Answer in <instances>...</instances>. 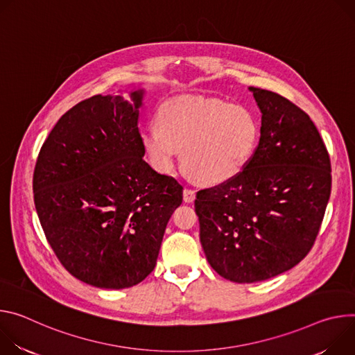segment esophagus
<instances>
[{"label": "esophagus", "instance_id": "1", "mask_svg": "<svg viewBox=\"0 0 355 355\" xmlns=\"http://www.w3.org/2000/svg\"><path fill=\"white\" fill-rule=\"evenodd\" d=\"M196 199V191L191 189H184L183 190V200L186 203H191Z\"/></svg>", "mask_w": 355, "mask_h": 355}]
</instances>
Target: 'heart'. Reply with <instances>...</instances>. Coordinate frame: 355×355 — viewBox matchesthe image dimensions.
I'll use <instances>...</instances> for the list:
<instances>
[{"label": "heart", "instance_id": "b5f03b06", "mask_svg": "<svg viewBox=\"0 0 355 355\" xmlns=\"http://www.w3.org/2000/svg\"><path fill=\"white\" fill-rule=\"evenodd\" d=\"M156 125L141 134L150 165L171 173L183 153L186 173L210 186L241 173L261 135L258 118L248 107L200 96L165 101L157 110Z\"/></svg>", "mask_w": 355, "mask_h": 355}]
</instances>
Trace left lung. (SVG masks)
<instances>
[{"label": "left lung", "instance_id": "1", "mask_svg": "<svg viewBox=\"0 0 355 355\" xmlns=\"http://www.w3.org/2000/svg\"><path fill=\"white\" fill-rule=\"evenodd\" d=\"M248 89L262 114L251 161L194 200L209 263L237 284L297 265L318 237L331 191L329 152L310 116L277 93Z\"/></svg>", "mask_w": 355, "mask_h": 355}]
</instances>
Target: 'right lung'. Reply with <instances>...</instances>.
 <instances>
[{
    "mask_svg": "<svg viewBox=\"0 0 355 355\" xmlns=\"http://www.w3.org/2000/svg\"><path fill=\"white\" fill-rule=\"evenodd\" d=\"M145 90L97 94L60 116L33 172L35 209L74 278L124 289L153 270L183 187L145 161L138 131Z\"/></svg>",
    "mask_w": 355,
    "mask_h": 355,
    "instance_id": "obj_1",
    "label": "right lung"
}]
</instances>
